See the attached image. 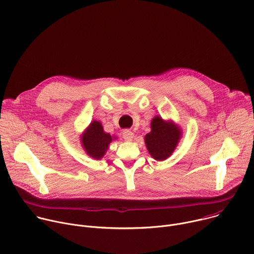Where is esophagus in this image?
<instances>
[{"label": "esophagus", "instance_id": "34e87169", "mask_svg": "<svg viewBox=\"0 0 254 254\" xmlns=\"http://www.w3.org/2000/svg\"><path fill=\"white\" fill-rule=\"evenodd\" d=\"M123 137L126 139V140H131L133 138V132L130 130V129H125L123 131Z\"/></svg>", "mask_w": 254, "mask_h": 254}]
</instances>
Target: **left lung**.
I'll return each mask as SVG.
<instances>
[{"mask_svg":"<svg viewBox=\"0 0 254 254\" xmlns=\"http://www.w3.org/2000/svg\"><path fill=\"white\" fill-rule=\"evenodd\" d=\"M151 127L152 131L144 136L149 153L158 161L166 160L174 152L181 131L173 123H166L159 117L153 119Z\"/></svg>","mask_w":254,"mask_h":254,"instance_id":"1","label":"left lung"}]
</instances>
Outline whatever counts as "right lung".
<instances>
[{
	"label": "right lung",
	"mask_w": 254,
	"mask_h": 254,
	"mask_svg": "<svg viewBox=\"0 0 254 254\" xmlns=\"http://www.w3.org/2000/svg\"><path fill=\"white\" fill-rule=\"evenodd\" d=\"M81 139L86 153L97 160L104 156L113 137L110 133H105L103 131L100 123L93 121Z\"/></svg>",
	"instance_id": "add662e5"
}]
</instances>
